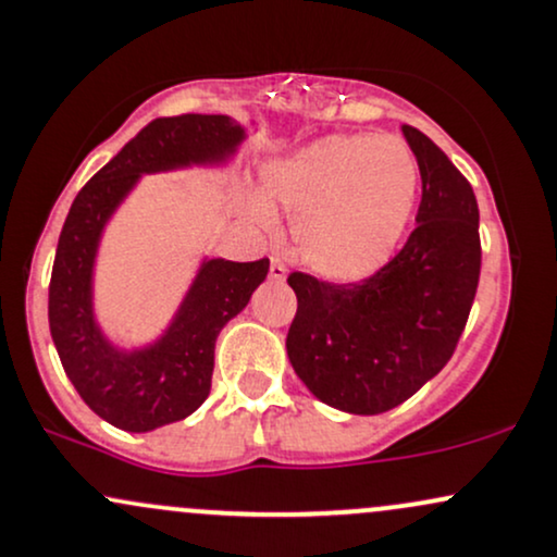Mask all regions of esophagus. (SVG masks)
<instances>
[{
    "label": "esophagus",
    "mask_w": 557,
    "mask_h": 557,
    "mask_svg": "<svg viewBox=\"0 0 557 557\" xmlns=\"http://www.w3.org/2000/svg\"><path fill=\"white\" fill-rule=\"evenodd\" d=\"M270 277L277 280V283H283V280H285V264L280 259L270 261Z\"/></svg>",
    "instance_id": "1"
}]
</instances>
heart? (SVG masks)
Returning a JSON list of instances; mask_svg holds the SVG:
<instances>
[{
  "label": "heart",
  "mask_w": 557,
  "mask_h": 557,
  "mask_svg": "<svg viewBox=\"0 0 557 557\" xmlns=\"http://www.w3.org/2000/svg\"><path fill=\"white\" fill-rule=\"evenodd\" d=\"M243 214L272 230L293 216L298 259L330 283H361L393 259L411 220L419 164L395 136H327L264 164Z\"/></svg>",
  "instance_id": "obj_1"
}]
</instances>
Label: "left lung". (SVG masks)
<instances>
[{
	"instance_id": "obj_1",
	"label": "left lung",
	"mask_w": 557,
	"mask_h": 557,
	"mask_svg": "<svg viewBox=\"0 0 557 557\" xmlns=\"http://www.w3.org/2000/svg\"><path fill=\"white\" fill-rule=\"evenodd\" d=\"M421 172L417 230L389 264L356 285L293 272L298 311L287 359L309 393L374 417L411 398L450 361L479 285V207L471 185L424 133L403 125Z\"/></svg>"
}]
</instances>
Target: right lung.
I'll list each match as a JSON object with an SVG mask.
<instances>
[{"label":"right lung","instance_id":"right-lung-1","mask_svg":"<svg viewBox=\"0 0 557 557\" xmlns=\"http://www.w3.org/2000/svg\"><path fill=\"white\" fill-rule=\"evenodd\" d=\"M248 125L227 114L159 117L127 140L70 207L49 285V330L67 380L96 417L125 432L181 421L212 389L214 343L264 283L270 259L198 261L175 314L154 341L114 343L96 311V261L110 220L138 181L157 172L227 168Z\"/></svg>","mask_w":557,"mask_h":557}]
</instances>
